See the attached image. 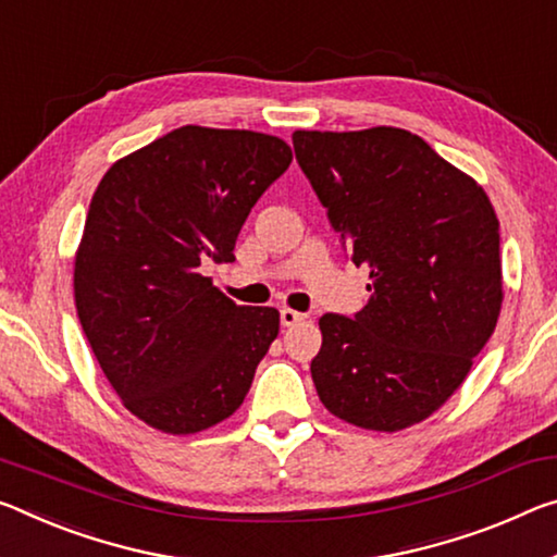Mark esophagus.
<instances>
[{
  "label": "esophagus",
  "mask_w": 557,
  "mask_h": 557,
  "mask_svg": "<svg viewBox=\"0 0 557 557\" xmlns=\"http://www.w3.org/2000/svg\"><path fill=\"white\" fill-rule=\"evenodd\" d=\"M305 320H307V314H302V312H295V310H289V307H285V310L280 312V322H282V326H295V324L305 322Z\"/></svg>",
  "instance_id": "esophagus-1"
}]
</instances>
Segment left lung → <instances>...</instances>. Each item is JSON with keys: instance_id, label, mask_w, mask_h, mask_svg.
<instances>
[{"instance_id": "left-lung-1", "label": "left lung", "mask_w": 557, "mask_h": 557, "mask_svg": "<svg viewBox=\"0 0 557 557\" xmlns=\"http://www.w3.org/2000/svg\"><path fill=\"white\" fill-rule=\"evenodd\" d=\"M297 163L372 299L324 314L320 401L369 431L409 429L463 384L503 305L498 218L469 173L394 126L295 131Z\"/></svg>"}]
</instances>
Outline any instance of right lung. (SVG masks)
I'll return each instance as SVG.
<instances>
[{
	"label": "right lung",
	"instance_id": "1",
	"mask_svg": "<svg viewBox=\"0 0 557 557\" xmlns=\"http://www.w3.org/2000/svg\"><path fill=\"white\" fill-rule=\"evenodd\" d=\"M293 151L277 136L181 126L119 158L88 206L74 302L121 404L163 434L225 421L280 332L275 307L235 305L200 275L233 262L250 208Z\"/></svg>",
	"mask_w": 557,
	"mask_h": 557
}]
</instances>
